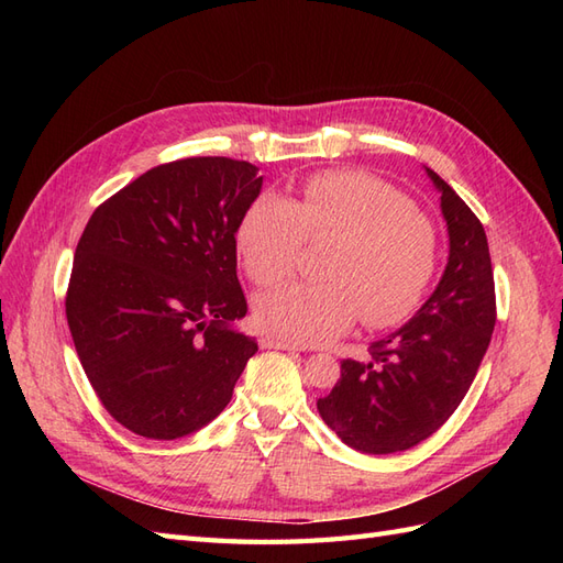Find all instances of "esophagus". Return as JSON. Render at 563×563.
I'll use <instances>...</instances> for the list:
<instances>
[{
  "label": "esophagus",
  "instance_id": "1",
  "mask_svg": "<svg viewBox=\"0 0 563 563\" xmlns=\"http://www.w3.org/2000/svg\"><path fill=\"white\" fill-rule=\"evenodd\" d=\"M261 345H263L265 350H302V345L291 343V340L279 338V335H265V338L261 340Z\"/></svg>",
  "mask_w": 563,
  "mask_h": 563
}]
</instances>
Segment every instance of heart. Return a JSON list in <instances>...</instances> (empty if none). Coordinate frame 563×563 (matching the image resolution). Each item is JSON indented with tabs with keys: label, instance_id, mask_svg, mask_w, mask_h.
Here are the masks:
<instances>
[{
	"label": "heart",
	"instance_id": "heart-1",
	"mask_svg": "<svg viewBox=\"0 0 563 563\" xmlns=\"http://www.w3.org/2000/svg\"><path fill=\"white\" fill-rule=\"evenodd\" d=\"M308 234L343 236L327 269L331 282L286 284L255 305L263 327L294 343H327L360 314L368 327H391L416 310L434 275L432 220L364 172L317 174L294 201L255 199L236 234L249 277L261 286L286 279Z\"/></svg>",
	"mask_w": 563,
	"mask_h": 563
}]
</instances>
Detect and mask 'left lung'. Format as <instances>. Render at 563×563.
I'll list each match as a JSON object with an SVG mask.
<instances>
[{"instance_id":"8db88e82","label":"left lung","mask_w":563,"mask_h":563,"mask_svg":"<svg viewBox=\"0 0 563 563\" xmlns=\"http://www.w3.org/2000/svg\"><path fill=\"white\" fill-rule=\"evenodd\" d=\"M449 230V263L432 296L401 329L373 343L368 362L343 360L340 380L317 401L347 446L406 451L434 434L467 395L496 327V286L484 225L432 168Z\"/></svg>"}]
</instances>
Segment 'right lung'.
<instances>
[{
	"label": "right lung",
	"instance_id": "add662e5",
	"mask_svg": "<svg viewBox=\"0 0 563 563\" xmlns=\"http://www.w3.org/2000/svg\"><path fill=\"white\" fill-rule=\"evenodd\" d=\"M258 166L190 157L150 168L93 211L75 251L65 314L110 416L147 439H180L232 399L258 343L236 279V230Z\"/></svg>",
	"mask_w": 563,
	"mask_h": 563
}]
</instances>
